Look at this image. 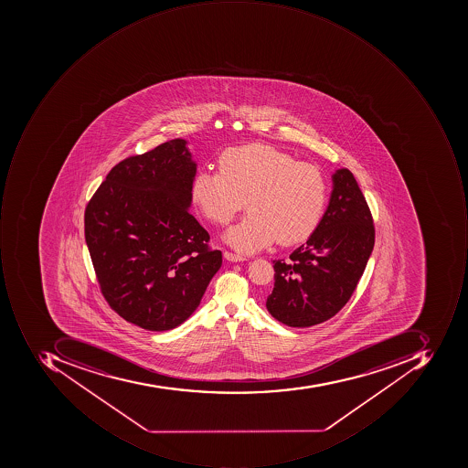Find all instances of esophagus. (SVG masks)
Returning <instances> with one entry per match:
<instances>
[{
    "mask_svg": "<svg viewBox=\"0 0 468 468\" xmlns=\"http://www.w3.org/2000/svg\"><path fill=\"white\" fill-rule=\"evenodd\" d=\"M223 256L228 261H232V263H238V261H245L246 257L240 256V254L230 253V251H223Z\"/></svg>",
    "mask_w": 468,
    "mask_h": 468,
    "instance_id": "1",
    "label": "esophagus"
}]
</instances>
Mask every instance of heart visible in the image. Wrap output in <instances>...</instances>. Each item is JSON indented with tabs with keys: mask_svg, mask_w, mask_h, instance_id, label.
Segmentation results:
<instances>
[{
	"mask_svg": "<svg viewBox=\"0 0 468 468\" xmlns=\"http://www.w3.org/2000/svg\"><path fill=\"white\" fill-rule=\"evenodd\" d=\"M219 172L201 168L191 197L201 214L217 225L249 214L223 239L241 253H254L278 241L291 246L311 238L324 219L327 183L316 165L296 162L288 153L263 144L225 150Z\"/></svg>",
	"mask_w": 468,
	"mask_h": 468,
	"instance_id": "b5f03b06",
	"label": "heart"
}]
</instances>
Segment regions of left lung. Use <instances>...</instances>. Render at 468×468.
I'll return each mask as SVG.
<instances>
[{
  "instance_id": "obj_1",
  "label": "left lung",
  "mask_w": 468,
  "mask_h": 468,
  "mask_svg": "<svg viewBox=\"0 0 468 468\" xmlns=\"http://www.w3.org/2000/svg\"><path fill=\"white\" fill-rule=\"evenodd\" d=\"M332 183L318 229L287 261H274V288L266 306L287 326H314L336 315L373 253V217L355 176L340 168Z\"/></svg>"
}]
</instances>
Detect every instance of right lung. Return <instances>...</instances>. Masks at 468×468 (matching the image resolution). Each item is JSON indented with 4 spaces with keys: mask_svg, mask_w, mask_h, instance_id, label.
I'll use <instances>...</instances> for the list:
<instances>
[{
    "mask_svg": "<svg viewBox=\"0 0 468 468\" xmlns=\"http://www.w3.org/2000/svg\"><path fill=\"white\" fill-rule=\"evenodd\" d=\"M196 173L188 142L175 139L118 163L87 205L86 243L102 295L142 329L180 326L222 266L188 212Z\"/></svg>",
    "mask_w": 468,
    "mask_h": 468,
    "instance_id": "1",
    "label": "right lung"
}]
</instances>
